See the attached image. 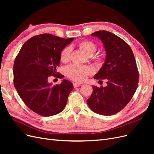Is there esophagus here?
<instances>
[{"instance_id":"obj_1","label":"esophagus","mask_w":154,"mask_h":154,"mask_svg":"<svg viewBox=\"0 0 154 154\" xmlns=\"http://www.w3.org/2000/svg\"><path fill=\"white\" fill-rule=\"evenodd\" d=\"M82 85L80 84V83H73V86H74V87L75 88V87H80V86H81Z\"/></svg>"}]
</instances>
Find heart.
I'll return each instance as SVG.
<instances>
[{
  "label": "heart",
  "mask_w": 154,
  "mask_h": 154,
  "mask_svg": "<svg viewBox=\"0 0 154 154\" xmlns=\"http://www.w3.org/2000/svg\"><path fill=\"white\" fill-rule=\"evenodd\" d=\"M78 46L83 52L88 56L92 55L96 51V45L90 40H83L78 43ZM71 52V47L64 48L60 53L61 61L67 62ZM93 72L91 67L88 66H79L76 64H71L66 68V75L73 81L76 82H82L86 80L88 75Z\"/></svg>",
  "instance_id": "1"
}]
</instances>
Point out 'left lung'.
<instances>
[{
  "mask_svg": "<svg viewBox=\"0 0 154 154\" xmlns=\"http://www.w3.org/2000/svg\"><path fill=\"white\" fill-rule=\"evenodd\" d=\"M103 43L105 59L94 76L106 80V86L93 85L92 94L87 100L95 113L111 116L122 110L132 98L139 82L136 60L130 46L119 36L106 31L91 34Z\"/></svg>",
  "mask_w": 154,
  "mask_h": 154,
  "instance_id": "8db88e82",
  "label": "left lung"
}]
</instances>
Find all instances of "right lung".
<instances>
[{"label": "right lung", "instance_id": "obj_1", "mask_svg": "<svg viewBox=\"0 0 154 154\" xmlns=\"http://www.w3.org/2000/svg\"><path fill=\"white\" fill-rule=\"evenodd\" d=\"M73 40L51 34L35 36L26 42L17 56L14 85L24 103L36 114L54 116L66 106L72 83L63 79L60 85H53L48 79L57 75L60 53Z\"/></svg>", "mask_w": 154, "mask_h": 154}]
</instances>
